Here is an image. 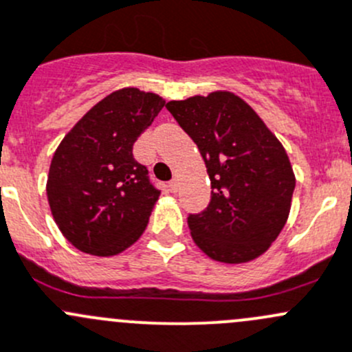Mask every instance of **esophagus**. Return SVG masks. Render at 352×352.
I'll return each instance as SVG.
<instances>
[{
  "instance_id": "1",
  "label": "esophagus",
  "mask_w": 352,
  "mask_h": 352,
  "mask_svg": "<svg viewBox=\"0 0 352 352\" xmlns=\"http://www.w3.org/2000/svg\"><path fill=\"white\" fill-rule=\"evenodd\" d=\"M168 187H170V190H172V192H175L177 189H179V180L177 179H172L168 182Z\"/></svg>"
}]
</instances>
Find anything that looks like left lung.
<instances>
[{
  "mask_svg": "<svg viewBox=\"0 0 352 352\" xmlns=\"http://www.w3.org/2000/svg\"><path fill=\"white\" fill-rule=\"evenodd\" d=\"M166 110L196 142L211 180L208 208L187 218L196 245L230 265L261 256L291 211L296 177L284 146L234 93L168 101Z\"/></svg>",
  "mask_w": 352,
  "mask_h": 352,
  "instance_id": "1",
  "label": "left lung"
}]
</instances>
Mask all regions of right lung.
Returning a JSON list of instances; mask_svg holds the SVG:
<instances>
[{
    "label": "right lung",
    "mask_w": 352,
    "mask_h": 352,
    "mask_svg": "<svg viewBox=\"0 0 352 352\" xmlns=\"http://www.w3.org/2000/svg\"><path fill=\"white\" fill-rule=\"evenodd\" d=\"M163 107L155 93L115 91L94 104L54 151L47 203L61 234L78 251L115 256L144 232L160 190L132 148Z\"/></svg>",
    "instance_id": "obj_1"
}]
</instances>
